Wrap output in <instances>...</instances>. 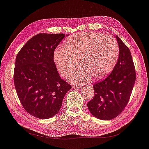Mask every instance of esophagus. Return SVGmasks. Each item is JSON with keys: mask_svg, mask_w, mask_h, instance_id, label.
<instances>
[{"mask_svg": "<svg viewBox=\"0 0 149 149\" xmlns=\"http://www.w3.org/2000/svg\"><path fill=\"white\" fill-rule=\"evenodd\" d=\"M82 87V86H80V85H77V84H73L72 85V88H74V89H76V88H80Z\"/></svg>", "mask_w": 149, "mask_h": 149, "instance_id": "esophagus-1", "label": "esophagus"}]
</instances>
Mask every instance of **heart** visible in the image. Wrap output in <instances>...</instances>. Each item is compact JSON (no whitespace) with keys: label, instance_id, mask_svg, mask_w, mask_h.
<instances>
[{"label":"heart","instance_id":"1","mask_svg":"<svg viewBox=\"0 0 149 149\" xmlns=\"http://www.w3.org/2000/svg\"><path fill=\"white\" fill-rule=\"evenodd\" d=\"M119 55V48L114 38L97 32L79 33L68 37L65 45L58 46L54 54V61L59 74L65 76L77 65L67 79L75 83L89 81L92 76L103 79L113 70Z\"/></svg>","mask_w":149,"mask_h":149}]
</instances>
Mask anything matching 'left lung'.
Returning <instances> with one entry per match:
<instances>
[{
    "label": "left lung",
    "instance_id": "8db88e82",
    "mask_svg": "<svg viewBox=\"0 0 149 149\" xmlns=\"http://www.w3.org/2000/svg\"><path fill=\"white\" fill-rule=\"evenodd\" d=\"M119 55L112 72L95 84L94 97L87 106L92 114L101 120H110L120 114L129 101L136 81V71L129 48L116 36Z\"/></svg>",
    "mask_w": 149,
    "mask_h": 149
}]
</instances>
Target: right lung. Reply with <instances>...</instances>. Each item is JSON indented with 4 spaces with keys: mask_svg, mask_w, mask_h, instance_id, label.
Instances as JSON below:
<instances>
[{
    "mask_svg": "<svg viewBox=\"0 0 149 149\" xmlns=\"http://www.w3.org/2000/svg\"><path fill=\"white\" fill-rule=\"evenodd\" d=\"M65 34L39 33L17 54L13 79L22 107L34 117L45 119L59 112L70 84L61 78L54 61V50Z\"/></svg>",
    "mask_w": 149,
    "mask_h": 149,
    "instance_id": "right-lung-1",
    "label": "right lung"
}]
</instances>
